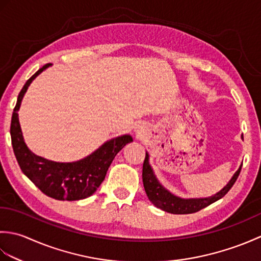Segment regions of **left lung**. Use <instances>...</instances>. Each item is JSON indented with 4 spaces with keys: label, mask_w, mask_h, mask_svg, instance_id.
<instances>
[{
    "label": "left lung",
    "mask_w": 261,
    "mask_h": 261,
    "mask_svg": "<svg viewBox=\"0 0 261 261\" xmlns=\"http://www.w3.org/2000/svg\"><path fill=\"white\" fill-rule=\"evenodd\" d=\"M242 165L240 168L237 170V173L232 177L231 180L228 182L223 190H221L215 195L208 198H191V199H182L179 197L174 196L167 190L159 184L156 176L153 175L152 169L149 165V156L146 152V158L143 160L142 166V181L145 186V191L147 196L154 206L162 208L165 212L173 213V214H191L201 211L202 208L208 206L212 203L219 201L222 198L226 193H228L231 187L234 185L236 180L240 175Z\"/></svg>",
    "instance_id": "8db88e82"
}]
</instances>
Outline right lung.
<instances>
[{
    "label": "right lung",
    "mask_w": 261,
    "mask_h": 261,
    "mask_svg": "<svg viewBox=\"0 0 261 261\" xmlns=\"http://www.w3.org/2000/svg\"><path fill=\"white\" fill-rule=\"evenodd\" d=\"M46 64L25 82L18 95L11 119V141L14 156L28 178L47 196L59 201H79L91 196L102 184L111 163L122 148L132 141L130 136H122L104 145L90 156L75 163H55L32 153L22 137L18 111L28 86L36 77L49 67Z\"/></svg>",
    "instance_id": "obj_1"
}]
</instances>
